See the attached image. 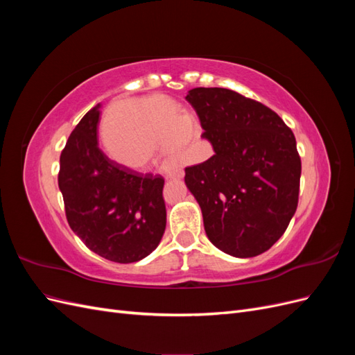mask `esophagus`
Returning <instances> with one entry per match:
<instances>
[{"instance_id":"obj_1","label":"esophagus","mask_w":355,"mask_h":355,"mask_svg":"<svg viewBox=\"0 0 355 355\" xmlns=\"http://www.w3.org/2000/svg\"><path fill=\"white\" fill-rule=\"evenodd\" d=\"M166 175H167V178H184V170H182L180 167H173V168H168L167 171H166Z\"/></svg>"}]
</instances>
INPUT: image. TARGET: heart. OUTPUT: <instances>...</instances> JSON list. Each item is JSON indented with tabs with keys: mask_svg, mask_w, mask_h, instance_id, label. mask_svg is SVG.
<instances>
[{
	"mask_svg": "<svg viewBox=\"0 0 355 355\" xmlns=\"http://www.w3.org/2000/svg\"><path fill=\"white\" fill-rule=\"evenodd\" d=\"M180 110L163 96L139 99L127 112L114 111L105 127V142L110 155L128 168H146L161 151L168 149L173 163L192 151V136Z\"/></svg>",
	"mask_w": 355,
	"mask_h": 355,
	"instance_id": "obj_1",
	"label": "heart"
}]
</instances>
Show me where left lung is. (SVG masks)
I'll return each mask as SVG.
<instances>
[{"instance_id":"left-lung-1","label":"left lung","mask_w":355,"mask_h":355,"mask_svg":"<svg viewBox=\"0 0 355 355\" xmlns=\"http://www.w3.org/2000/svg\"><path fill=\"white\" fill-rule=\"evenodd\" d=\"M187 101L214 149L185 168L209 240L235 257L266 252L297 207L302 166L293 132L263 103L228 89L197 87Z\"/></svg>"}]
</instances>
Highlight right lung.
<instances>
[{"mask_svg":"<svg viewBox=\"0 0 355 355\" xmlns=\"http://www.w3.org/2000/svg\"><path fill=\"white\" fill-rule=\"evenodd\" d=\"M101 103L73 128L60 154L59 189L71 230L105 259L146 257L166 230L164 179L139 173L106 157L98 145Z\"/></svg>","mask_w":355,"mask_h":355,"instance_id":"right-lung-1","label":"right lung"}]
</instances>
